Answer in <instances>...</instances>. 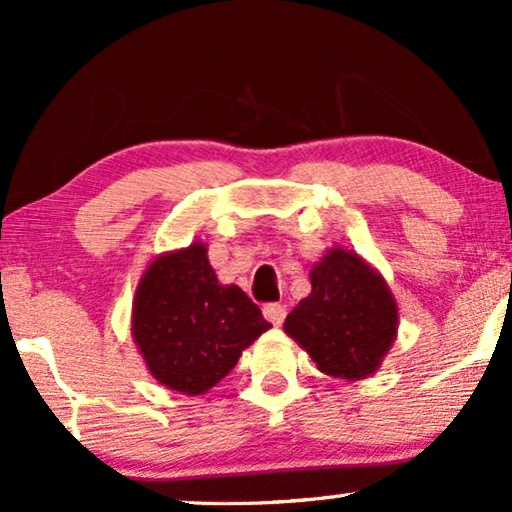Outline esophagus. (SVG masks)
<instances>
[{
    "instance_id": "1",
    "label": "esophagus",
    "mask_w": 512,
    "mask_h": 512,
    "mask_svg": "<svg viewBox=\"0 0 512 512\" xmlns=\"http://www.w3.org/2000/svg\"><path fill=\"white\" fill-rule=\"evenodd\" d=\"M263 314L272 326H282L284 319H286V307L279 305V303H270V305L263 307Z\"/></svg>"
}]
</instances>
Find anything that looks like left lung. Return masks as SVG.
I'll list each match as a JSON object with an SVG mask.
<instances>
[{
  "label": "left lung",
  "mask_w": 512,
  "mask_h": 512,
  "mask_svg": "<svg viewBox=\"0 0 512 512\" xmlns=\"http://www.w3.org/2000/svg\"><path fill=\"white\" fill-rule=\"evenodd\" d=\"M310 284L284 333L321 373L347 382L377 373L398 335V305L384 277L354 251L331 247L312 265Z\"/></svg>",
  "instance_id": "8db88e82"
}]
</instances>
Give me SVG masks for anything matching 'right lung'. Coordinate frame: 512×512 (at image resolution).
<instances>
[{
    "label": "right lung",
    "instance_id": "obj_1",
    "mask_svg": "<svg viewBox=\"0 0 512 512\" xmlns=\"http://www.w3.org/2000/svg\"><path fill=\"white\" fill-rule=\"evenodd\" d=\"M270 324L240 286L221 284L205 242L153 258L132 300V340L153 380L202 396Z\"/></svg>",
    "mask_w": 512,
    "mask_h": 512
}]
</instances>
